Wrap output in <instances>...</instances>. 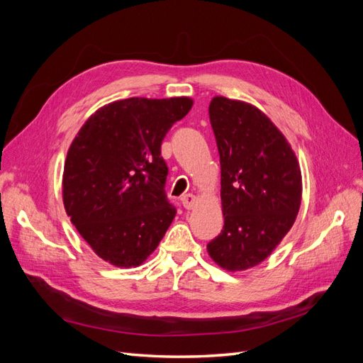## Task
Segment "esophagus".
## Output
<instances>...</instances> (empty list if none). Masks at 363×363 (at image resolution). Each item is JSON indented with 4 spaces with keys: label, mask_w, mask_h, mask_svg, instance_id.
Masks as SVG:
<instances>
[{
    "label": "esophagus",
    "mask_w": 363,
    "mask_h": 363,
    "mask_svg": "<svg viewBox=\"0 0 363 363\" xmlns=\"http://www.w3.org/2000/svg\"><path fill=\"white\" fill-rule=\"evenodd\" d=\"M196 203H199V199H196V196L192 194H186L182 196V204L184 208H188V211L194 208L196 206Z\"/></svg>",
    "instance_id": "esophagus-1"
}]
</instances>
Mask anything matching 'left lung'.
<instances>
[{
  "label": "left lung",
  "mask_w": 363,
  "mask_h": 363,
  "mask_svg": "<svg viewBox=\"0 0 363 363\" xmlns=\"http://www.w3.org/2000/svg\"><path fill=\"white\" fill-rule=\"evenodd\" d=\"M208 116L221 163L224 227L207 244L227 271L265 260L286 236L301 204V169L289 142L256 106L213 96Z\"/></svg>",
  "instance_id": "obj_1"
}]
</instances>
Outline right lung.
Returning a JSON list of instances; mask_svg holds the SVG:
<instances>
[{
    "label": "right lung",
    "instance_id": "obj_1",
    "mask_svg": "<svg viewBox=\"0 0 363 363\" xmlns=\"http://www.w3.org/2000/svg\"><path fill=\"white\" fill-rule=\"evenodd\" d=\"M192 104L188 96L113 101L74 138L63 168V204L98 257L136 268L167 233L175 207L164 195L168 167L160 147Z\"/></svg>",
    "mask_w": 363,
    "mask_h": 363
}]
</instances>
